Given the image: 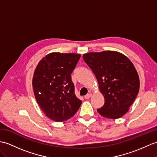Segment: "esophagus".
<instances>
[{
    "label": "esophagus",
    "mask_w": 157,
    "mask_h": 157,
    "mask_svg": "<svg viewBox=\"0 0 157 157\" xmlns=\"http://www.w3.org/2000/svg\"><path fill=\"white\" fill-rule=\"evenodd\" d=\"M91 96H92V94H87V95H86L84 97H85V98L86 99H89V98H91Z\"/></svg>",
    "instance_id": "esophagus-1"
}]
</instances>
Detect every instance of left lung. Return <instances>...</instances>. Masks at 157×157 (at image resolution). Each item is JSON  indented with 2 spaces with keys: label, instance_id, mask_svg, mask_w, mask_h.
<instances>
[{
  "label": "left lung",
  "instance_id": "1",
  "mask_svg": "<svg viewBox=\"0 0 157 157\" xmlns=\"http://www.w3.org/2000/svg\"><path fill=\"white\" fill-rule=\"evenodd\" d=\"M83 60L94 72L100 92L105 98L98 109L105 118L117 119L129 110L140 88V80L133 63L124 55L115 51L83 54Z\"/></svg>",
  "mask_w": 157,
  "mask_h": 157
}]
</instances>
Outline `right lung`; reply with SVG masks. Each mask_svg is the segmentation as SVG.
<instances>
[{
	"label": "right lung",
	"instance_id": "add662e5",
	"mask_svg": "<svg viewBox=\"0 0 157 157\" xmlns=\"http://www.w3.org/2000/svg\"><path fill=\"white\" fill-rule=\"evenodd\" d=\"M80 56L73 53H51L36 67L32 82L35 99L53 121L61 122L71 118L82 104L74 93L71 77Z\"/></svg>",
	"mask_w": 157,
	"mask_h": 157
}]
</instances>
